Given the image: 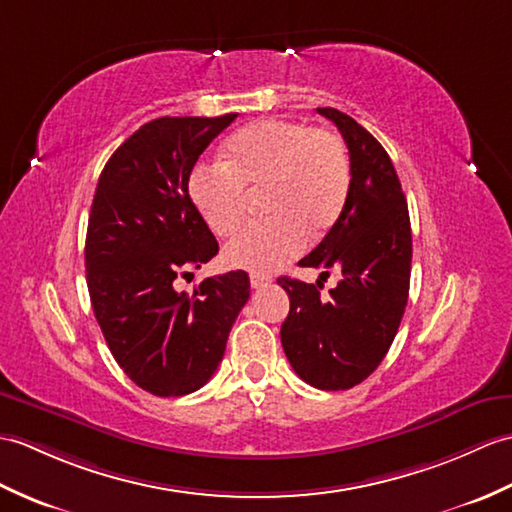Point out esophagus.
<instances>
[{
	"mask_svg": "<svg viewBox=\"0 0 512 512\" xmlns=\"http://www.w3.org/2000/svg\"><path fill=\"white\" fill-rule=\"evenodd\" d=\"M270 281H272V279H270L268 275H255V272L251 275V285H253L255 290H257V288H266V285H268Z\"/></svg>",
	"mask_w": 512,
	"mask_h": 512,
	"instance_id": "obj_1",
	"label": "esophagus"
}]
</instances>
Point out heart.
Returning <instances> with one entry per match:
<instances>
[{
    "instance_id": "obj_1",
    "label": "heart",
    "mask_w": 512,
    "mask_h": 512,
    "mask_svg": "<svg viewBox=\"0 0 512 512\" xmlns=\"http://www.w3.org/2000/svg\"><path fill=\"white\" fill-rule=\"evenodd\" d=\"M222 165H198L187 192L207 229L231 237L244 220L246 194L264 192L266 220L224 248L231 268L268 275L318 242L342 216L351 189L344 141L327 128L264 117L224 141Z\"/></svg>"
}]
</instances>
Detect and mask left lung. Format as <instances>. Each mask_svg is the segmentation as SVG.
Here are the masks:
<instances>
[{"mask_svg":"<svg viewBox=\"0 0 512 512\" xmlns=\"http://www.w3.org/2000/svg\"><path fill=\"white\" fill-rule=\"evenodd\" d=\"M334 122L349 148L351 189L342 216L299 261L339 272V285L279 277L290 296L281 325L283 351L303 382L320 390L358 386L386 358L408 303L412 231L408 202L384 146L338 109H316Z\"/></svg>","mask_w":512,"mask_h":512,"instance_id":"obj_1","label":"left lung"}]
</instances>
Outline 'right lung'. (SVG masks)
Wrapping results in <instances>:
<instances>
[{
    "label": "right lung",
    "mask_w": 512,
    "mask_h": 512,
    "mask_svg": "<svg viewBox=\"0 0 512 512\" xmlns=\"http://www.w3.org/2000/svg\"><path fill=\"white\" fill-rule=\"evenodd\" d=\"M237 117H159L106 161L85 244L95 320L115 362L157 397L205 386L251 296L244 270L174 290L178 275L218 255V242L187 192L198 157Z\"/></svg>",
    "instance_id": "right-lung-1"
}]
</instances>
